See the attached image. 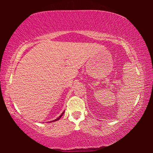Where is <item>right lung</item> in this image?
<instances>
[{"label":"right lung","instance_id":"right-lung-1","mask_svg":"<svg viewBox=\"0 0 153 153\" xmlns=\"http://www.w3.org/2000/svg\"><path fill=\"white\" fill-rule=\"evenodd\" d=\"M64 113H65V111H63V112L61 113V115L60 116H59V117L58 118H56V120H53V121H51V122H54V121H57V120H59V119H60V118H61V117H62V115H63V114H64Z\"/></svg>","mask_w":153,"mask_h":153}]
</instances>
